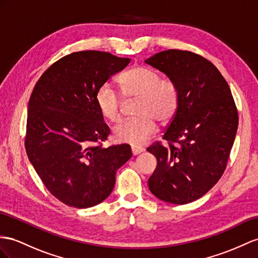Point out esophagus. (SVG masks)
I'll list each match as a JSON object with an SVG mask.
<instances>
[{"label": "esophagus", "instance_id": "1", "mask_svg": "<svg viewBox=\"0 0 258 258\" xmlns=\"http://www.w3.org/2000/svg\"><path fill=\"white\" fill-rule=\"evenodd\" d=\"M144 151V148L142 147H138V146H132V153H133L134 156L136 155H140L141 153H143Z\"/></svg>", "mask_w": 258, "mask_h": 258}]
</instances>
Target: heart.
<instances>
[{"instance_id":"1","label":"heart","mask_w":258,"mask_h":258,"mask_svg":"<svg viewBox=\"0 0 258 258\" xmlns=\"http://www.w3.org/2000/svg\"><path fill=\"white\" fill-rule=\"evenodd\" d=\"M124 96L138 100L136 118L126 120L114 127L115 141L141 145L155 133L156 122L166 125L173 120L180 108V91L174 82L162 79L157 71L135 66L120 77ZM96 104L101 115L112 123L121 118L122 98L109 83L99 86L95 95Z\"/></svg>"}]
</instances>
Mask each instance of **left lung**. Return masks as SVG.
I'll use <instances>...</instances> for the list:
<instances>
[{
	"mask_svg": "<svg viewBox=\"0 0 258 258\" xmlns=\"http://www.w3.org/2000/svg\"><path fill=\"white\" fill-rule=\"evenodd\" d=\"M180 91V108L162 140L147 151L157 158L149 177L159 200L184 205L206 194L227 167L239 124L226 79L206 58L189 51L167 50L147 58Z\"/></svg>",
	"mask_w": 258,
	"mask_h": 258,
	"instance_id": "obj_1",
	"label": "left lung"
}]
</instances>
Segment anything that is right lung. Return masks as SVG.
Instances as JSON below:
<instances>
[{
    "label": "right lung",
    "instance_id": "add662e5",
    "mask_svg": "<svg viewBox=\"0 0 258 258\" xmlns=\"http://www.w3.org/2000/svg\"><path fill=\"white\" fill-rule=\"evenodd\" d=\"M130 62L108 52H74L52 64L32 90L26 151L45 187L68 206L103 202L114 187L117 169L132 157L126 144L95 145L110 135L96 91Z\"/></svg>",
    "mask_w": 258,
    "mask_h": 258
}]
</instances>
